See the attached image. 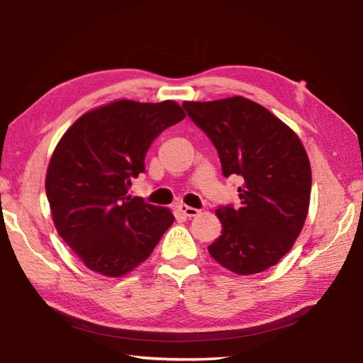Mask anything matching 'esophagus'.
Instances as JSON below:
<instances>
[{
  "label": "esophagus",
  "mask_w": 363,
  "mask_h": 363,
  "mask_svg": "<svg viewBox=\"0 0 363 363\" xmlns=\"http://www.w3.org/2000/svg\"><path fill=\"white\" fill-rule=\"evenodd\" d=\"M177 211H179L184 217H195V215H198V209H195V207H190V206H186V204H179L177 206Z\"/></svg>",
  "instance_id": "34e87169"
}]
</instances>
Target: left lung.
Returning <instances> with one entry per match:
<instances>
[{"mask_svg":"<svg viewBox=\"0 0 363 363\" xmlns=\"http://www.w3.org/2000/svg\"><path fill=\"white\" fill-rule=\"evenodd\" d=\"M217 148L223 176H238L240 206H218L221 235L209 254L237 274H254L287 254L307 217L312 173L303 143L264 106L243 96L182 104Z\"/></svg>","mask_w":363,"mask_h":363,"instance_id":"8db88e82","label":"left lung"}]
</instances>
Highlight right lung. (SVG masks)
Segmentation results:
<instances>
[{"label": "right lung", "instance_id": "obj_1", "mask_svg": "<svg viewBox=\"0 0 363 363\" xmlns=\"http://www.w3.org/2000/svg\"><path fill=\"white\" fill-rule=\"evenodd\" d=\"M186 113L174 101L128 99L84 113L60 138L46 173L59 235L91 272L118 277L151 256L173 225L168 209L128 196L152 142Z\"/></svg>", "mask_w": 363, "mask_h": 363}]
</instances>
